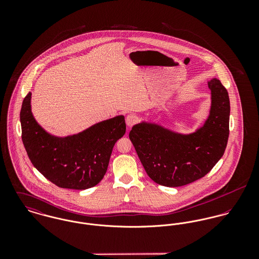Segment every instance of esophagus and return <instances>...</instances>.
Wrapping results in <instances>:
<instances>
[{
	"mask_svg": "<svg viewBox=\"0 0 259 259\" xmlns=\"http://www.w3.org/2000/svg\"><path fill=\"white\" fill-rule=\"evenodd\" d=\"M125 122H126V125L131 127V126L135 125L138 122V116L134 113H130L125 117Z\"/></svg>",
	"mask_w": 259,
	"mask_h": 259,
	"instance_id": "esophagus-1",
	"label": "esophagus"
}]
</instances>
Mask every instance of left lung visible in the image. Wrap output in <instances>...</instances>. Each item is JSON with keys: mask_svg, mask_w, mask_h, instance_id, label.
<instances>
[{"mask_svg": "<svg viewBox=\"0 0 259 259\" xmlns=\"http://www.w3.org/2000/svg\"><path fill=\"white\" fill-rule=\"evenodd\" d=\"M208 88L210 113L195 133L181 135L148 122L136 124L130 132V140L154 183L169 187L191 184L222 158L229 136V98L218 78L210 79Z\"/></svg>", "mask_w": 259, "mask_h": 259, "instance_id": "obj_1", "label": "left lung"}]
</instances>
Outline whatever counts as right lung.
Here are the masks:
<instances>
[{
    "label": "right lung",
    "instance_id": "obj_1",
    "mask_svg": "<svg viewBox=\"0 0 259 259\" xmlns=\"http://www.w3.org/2000/svg\"><path fill=\"white\" fill-rule=\"evenodd\" d=\"M31 93L20 112L22 140L37 170L62 188L87 189L105 177L114 144L125 134L124 116L118 115L67 138L45 132L31 111Z\"/></svg>",
    "mask_w": 259,
    "mask_h": 259
}]
</instances>
